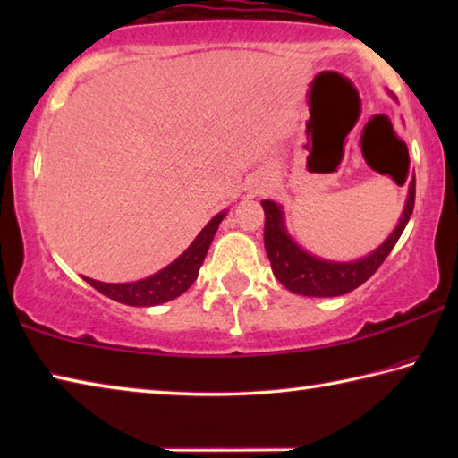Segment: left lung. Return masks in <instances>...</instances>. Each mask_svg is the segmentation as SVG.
Returning <instances> with one entry per match:
<instances>
[{
  "label": "left lung",
  "mask_w": 458,
  "mask_h": 458,
  "mask_svg": "<svg viewBox=\"0 0 458 458\" xmlns=\"http://www.w3.org/2000/svg\"><path fill=\"white\" fill-rule=\"evenodd\" d=\"M390 97L398 100L392 92ZM414 193L416 180L412 177L408 185L404 210H402L396 228L390 232V236L382 244L376 246L366 257L355 260H331L305 250L286 228L283 206L273 199H262L260 204L265 208V248L278 283L284 289H289L294 294H303V297H339V294L358 289L360 284L366 283L376 273L387 254L392 252L394 244L398 242L414 210Z\"/></svg>",
  "instance_id": "left-lung-1"
}]
</instances>
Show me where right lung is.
Listing matches in <instances>:
<instances>
[{
    "label": "right lung",
    "mask_w": 458,
    "mask_h": 458,
    "mask_svg": "<svg viewBox=\"0 0 458 458\" xmlns=\"http://www.w3.org/2000/svg\"><path fill=\"white\" fill-rule=\"evenodd\" d=\"M228 210H222L201 228L199 234L193 238V242L174 262H169L165 268L145 278H139L133 283H100L95 278L82 276L90 286H95L105 297L117 301L131 307H155L164 305L167 301H174L183 294L198 278L199 267L204 265V259L210 248L212 240L218 232L220 222L226 218Z\"/></svg>",
    "instance_id": "obj_1"
}]
</instances>
